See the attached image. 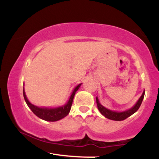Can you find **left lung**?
I'll return each instance as SVG.
<instances>
[{"label": "left lung", "mask_w": 159, "mask_h": 159, "mask_svg": "<svg viewBox=\"0 0 159 159\" xmlns=\"http://www.w3.org/2000/svg\"><path fill=\"white\" fill-rule=\"evenodd\" d=\"M144 94H145V91L143 90L141 96L138 98L137 102L134 104L132 107L123 111H112L107 108V107H105V106H103V105L99 102V100H98L97 96H96V104H97V107L99 112L101 113L105 117H106L109 120H115V121H121V120H125L126 118L129 117V116H132L133 114H134V113L139 109L140 105H141L142 103V101H143V99Z\"/></svg>", "instance_id": "8db88e82"}]
</instances>
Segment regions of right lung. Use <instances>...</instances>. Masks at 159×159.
Segmentation results:
<instances>
[{"instance_id": "obj_1", "label": "right lung", "mask_w": 159, "mask_h": 159, "mask_svg": "<svg viewBox=\"0 0 159 159\" xmlns=\"http://www.w3.org/2000/svg\"><path fill=\"white\" fill-rule=\"evenodd\" d=\"M82 84L76 86L72 90V93L69 96V100L67 101L66 103L64 105H61V106L54 107H38L36 105H33L32 103L30 102L28 99H27L26 94H25V87L23 88V95L24 98H25V102H26L27 106L29 108L33 111L36 116L39 117L40 119L45 120V121L49 122H55L58 120L63 119L65 116H66L69 114V111L71 110V106H72V102H73V98L75 94L77 92V90L79 89Z\"/></svg>"}]
</instances>
